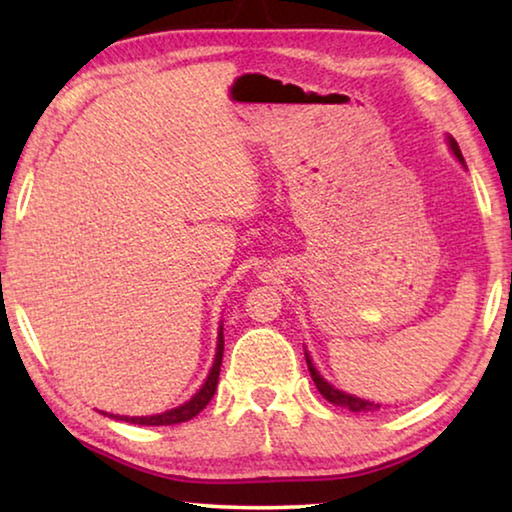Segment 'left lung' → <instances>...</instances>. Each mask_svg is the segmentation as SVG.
<instances>
[{"label": "left lung", "instance_id": "left-lung-1", "mask_svg": "<svg viewBox=\"0 0 512 512\" xmlns=\"http://www.w3.org/2000/svg\"><path fill=\"white\" fill-rule=\"evenodd\" d=\"M449 146H452V151H454L456 158L463 162V153H461V149H458V144H456L454 137H449ZM307 366H309V375H311V379H314L316 388H318L320 395H323L327 402H332V404H336V406H343V409H350V411H354V413H370V411H377V409H379V404H375V402L361 400V397L348 395V393L339 391V388L329 386L327 381L318 375V370L314 368V363L309 361V357H307Z\"/></svg>", "mask_w": 512, "mask_h": 512}]
</instances>
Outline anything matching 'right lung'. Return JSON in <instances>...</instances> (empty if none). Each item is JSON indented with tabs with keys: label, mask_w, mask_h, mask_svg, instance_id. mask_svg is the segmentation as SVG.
<instances>
[{
	"label": "right lung",
	"mask_w": 512,
	"mask_h": 512,
	"mask_svg": "<svg viewBox=\"0 0 512 512\" xmlns=\"http://www.w3.org/2000/svg\"><path fill=\"white\" fill-rule=\"evenodd\" d=\"M221 359H223V332H219V345H216V359H214V366L210 370V377L205 379L203 388L192 397V400L185 402L183 406H178V409H171V411L160 413V415H146V418H126L124 415V418H119V420H126L131 424H144V427H167V424H180V422L192 420L194 415L201 413L207 406V402L214 397L216 384H219Z\"/></svg>",
	"instance_id": "add662e5"
}]
</instances>
